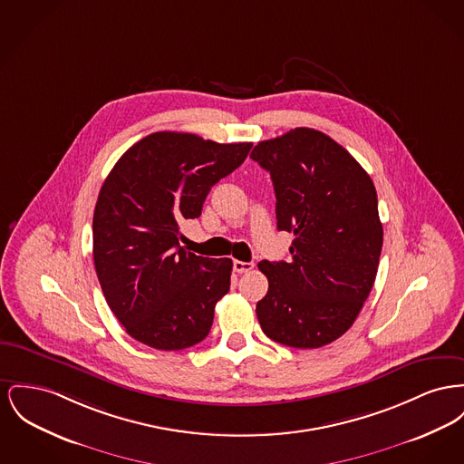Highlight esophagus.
<instances>
[{
  "label": "esophagus",
  "instance_id": "1",
  "mask_svg": "<svg viewBox=\"0 0 464 464\" xmlns=\"http://www.w3.org/2000/svg\"><path fill=\"white\" fill-rule=\"evenodd\" d=\"M254 268V263H244V261H233V270L237 273L250 272Z\"/></svg>",
  "mask_w": 464,
  "mask_h": 464
}]
</instances>
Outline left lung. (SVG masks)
<instances>
[{"label":"left lung","instance_id":"left-lung-1","mask_svg":"<svg viewBox=\"0 0 464 464\" xmlns=\"http://www.w3.org/2000/svg\"><path fill=\"white\" fill-rule=\"evenodd\" d=\"M250 158L270 171L276 227L295 235L289 261H261L268 293L257 301L273 342L319 349L354 324L381 259L377 191L333 138L310 128L259 141Z\"/></svg>","mask_w":464,"mask_h":464}]
</instances>
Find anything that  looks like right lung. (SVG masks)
<instances>
[{
  "mask_svg": "<svg viewBox=\"0 0 464 464\" xmlns=\"http://www.w3.org/2000/svg\"><path fill=\"white\" fill-rule=\"evenodd\" d=\"M250 147L158 131L128 149L105 179L92 218L94 268L113 315L138 342L182 351L210 333L233 261L188 252L179 226L201 216L212 186Z\"/></svg>",
  "mask_w": 464,
  "mask_h": 464,
  "instance_id": "right-lung-1",
  "label": "right lung"
}]
</instances>
